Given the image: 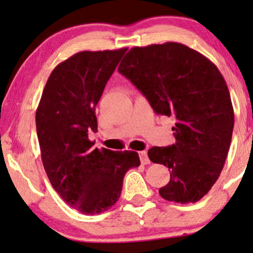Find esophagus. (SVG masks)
<instances>
[{"label":"esophagus","instance_id":"34e87169","mask_svg":"<svg viewBox=\"0 0 253 253\" xmlns=\"http://www.w3.org/2000/svg\"><path fill=\"white\" fill-rule=\"evenodd\" d=\"M139 156H140L141 163H142V164H149V163H150L149 158H148L147 151H140V153H139Z\"/></svg>","mask_w":253,"mask_h":253}]
</instances>
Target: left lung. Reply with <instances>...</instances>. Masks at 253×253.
Segmentation results:
<instances>
[{
    "mask_svg": "<svg viewBox=\"0 0 253 253\" xmlns=\"http://www.w3.org/2000/svg\"><path fill=\"white\" fill-rule=\"evenodd\" d=\"M118 72L155 112L176 119L174 144L148 150L153 163L170 171L160 195L179 204L199 201L220 177L234 129L230 93L220 70L201 53L170 42L133 47Z\"/></svg>",
    "mask_w": 253,
    "mask_h": 253,
    "instance_id": "8db88e82",
    "label": "left lung"
}]
</instances>
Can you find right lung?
Returning a JSON list of instances; mask_svg holds the SVG:
<instances>
[{"label":"right lung","mask_w":253,"mask_h":253,"mask_svg":"<svg viewBox=\"0 0 253 253\" xmlns=\"http://www.w3.org/2000/svg\"><path fill=\"white\" fill-rule=\"evenodd\" d=\"M127 48L83 50L59 63L47 80L36 112L42 161L54 190L85 215L119 200L125 173L140 166L136 151L93 148L96 106Z\"/></svg>","instance_id":"add662e5"}]
</instances>
